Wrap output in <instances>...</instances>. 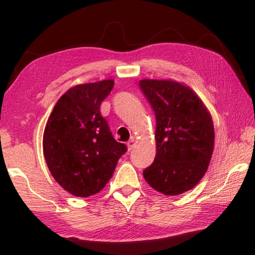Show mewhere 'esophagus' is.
Masks as SVG:
<instances>
[{
  "mask_svg": "<svg viewBox=\"0 0 255 255\" xmlns=\"http://www.w3.org/2000/svg\"><path fill=\"white\" fill-rule=\"evenodd\" d=\"M135 145H136L135 138H132V137H131V139H129V140H128V143H127L128 150H131L133 147H135Z\"/></svg>",
  "mask_w": 255,
  "mask_h": 255,
  "instance_id": "obj_1",
  "label": "esophagus"
}]
</instances>
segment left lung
Wrapping results in <instances>:
<instances>
[{"instance_id":"left-lung-1","label":"left lung","mask_w":255,"mask_h":255,"mask_svg":"<svg viewBox=\"0 0 255 255\" xmlns=\"http://www.w3.org/2000/svg\"><path fill=\"white\" fill-rule=\"evenodd\" d=\"M139 85L156 117V156L145 169V180L165 196L196 187L214 152L210 112L197 93L173 80H140Z\"/></svg>"}]
</instances>
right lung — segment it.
<instances>
[{
    "label": "right lung",
    "mask_w": 255,
    "mask_h": 255,
    "mask_svg": "<svg viewBox=\"0 0 255 255\" xmlns=\"http://www.w3.org/2000/svg\"><path fill=\"white\" fill-rule=\"evenodd\" d=\"M114 84V80H103L68 89L46 124L42 148L47 166L56 182L75 197L101 191L127 150L112 137L100 112Z\"/></svg>",
    "instance_id": "1"
}]
</instances>
